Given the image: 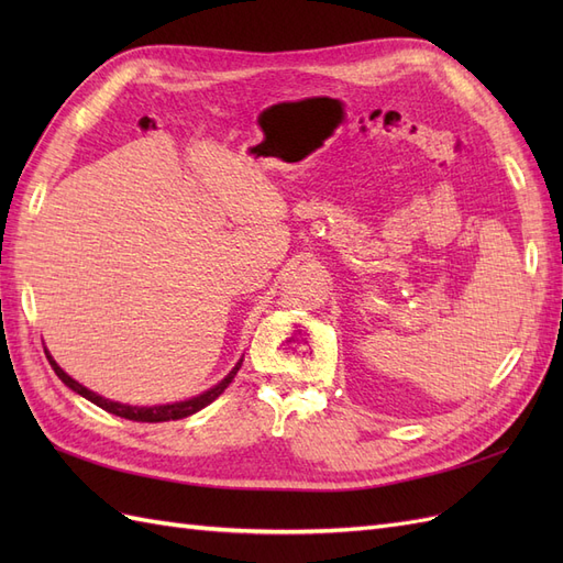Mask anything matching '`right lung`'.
I'll return each instance as SVG.
<instances>
[{
  "instance_id": "obj_1",
  "label": "right lung",
  "mask_w": 563,
  "mask_h": 563,
  "mask_svg": "<svg viewBox=\"0 0 563 563\" xmlns=\"http://www.w3.org/2000/svg\"><path fill=\"white\" fill-rule=\"evenodd\" d=\"M44 352H46V360H48L51 368L56 371V376H58L67 387H70L73 391H77V395H81L84 399H89L91 404L100 406V408H103V411H108V413H112V416L126 418V420H135V422H166V420H180V418H187V416H192V413L201 411L203 406H209L213 399H218L220 395H223L225 387L234 380L236 371L242 368V362H244V360L236 362V364H234V368L228 373V376H225L223 380H220L218 385H213L211 389L201 391V395H197V397H192V399L176 401V404H159V406H131V404H119V401H112V399H106V397L96 395V391H91L89 387H84L81 383H77L75 378L67 376V373L56 364L54 356L48 354V350H46V347H44Z\"/></svg>"
}]
</instances>
